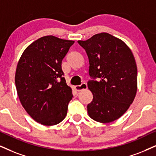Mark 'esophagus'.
I'll use <instances>...</instances> for the list:
<instances>
[{"instance_id": "obj_1", "label": "esophagus", "mask_w": 156, "mask_h": 156, "mask_svg": "<svg viewBox=\"0 0 156 156\" xmlns=\"http://www.w3.org/2000/svg\"><path fill=\"white\" fill-rule=\"evenodd\" d=\"M87 88V85L86 83H82L81 85H78V86H75L74 89L76 91H81L82 90H86Z\"/></svg>"}]
</instances>
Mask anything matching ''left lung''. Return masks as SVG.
Returning a JSON list of instances; mask_svg holds the SVG:
<instances>
[{
    "instance_id": "8db88e82",
    "label": "left lung",
    "mask_w": 156,
    "mask_h": 156,
    "mask_svg": "<svg viewBox=\"0 0 156 156\" xmlns=\"http://www.w3.org/2000/svg\"><path fill=\"white\" fill-rule=\"evenodd\" d=\"M89 59L88 88L93 99L87 113L93 120L110 123L120 118L134 101L137 89V69L133 53L126 44L102 32L87 40H78Z\"/></svg>"
}]
</instances>
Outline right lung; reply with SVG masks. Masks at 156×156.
Segmentation results:
<instances>
[{
  "instance_id": "right-lung-1",
  "label": "right lung",
  "mask_w": 156,
  "mask_h": 156,
  "mask_svg": "<svg viewBox=\"0 0 156 156\" xmlns=\"http://www.w3.org/2000/svg\"><path fill=\"white\" fill-rule=\"evenodd\" d=\"M74 41L44 36L24 50L17 64L15 84L22 106L34 121L45 126L65 119L72 99L63 77L61 62Z\"/></svg>"
}]
</instances>
